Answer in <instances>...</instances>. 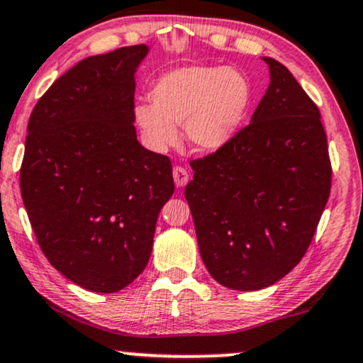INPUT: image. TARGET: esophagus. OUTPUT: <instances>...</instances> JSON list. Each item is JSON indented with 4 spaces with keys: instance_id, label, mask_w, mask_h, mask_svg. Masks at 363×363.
Here are the masks:
<instances>
[{
    "instance_id": "34e87169",
    "label": "esophagus",
    "mask_w": 363,
    "mask_h": 363,
    "mask_svg": "<svg viewBox=\"0 0 363 363\" xmlns=\"http://www.w3.org/2000/svg\"><path fill=\"white\" fill-rule=\"evenodd\" d=\"M172 176H174V182H176L177 187H184L187 184V181H189V174L184 167H174L172 171Z\"/></svg>"
}]
</instances>
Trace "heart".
Returning a JSON list of instances; mask_svg holds the SVG:
<instances>
[{
    "mask_svg": "<svg viewBox=\"0 0 363 363\" xmlns=\"http://www.w3.org/2000/svg\"><path fill=\"white\" fill-rule=\"evenodd\" d=\"M152 102L134 107L142 139L155 152L187 142L199 152H218L240 134L250 116L253 89L245 73L219 65L179 67L154 84Z\"/></svg>",
    "mask_w": 363,
    "mask_h": 363,
    "instance_id": "b5f03b06",
    "label": "heart"
}]
</instances>
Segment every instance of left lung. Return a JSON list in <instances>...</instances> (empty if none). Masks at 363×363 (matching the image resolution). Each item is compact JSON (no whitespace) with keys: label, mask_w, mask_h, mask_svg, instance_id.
Segmentation results:
<instances>
[{"label":"left lung","mask_w":363,"mask_h":363,"mask_svg":"<svg viewBox=\"0 0 363 363\" xmlns=\"http://www.w3.org/2000/svg\"><path fill=\"white\" fill-rule=\"evenodd\" d=\"M263 60L269 85L250 125L192 160L184 191L206 268L240 291L272 286L300 263L332 186L318 107L286 67Z\"/></svg>","instance_id":"8db88e82"}]
</instances>
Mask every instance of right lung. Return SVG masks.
<instances>
[{"instance_id": "right-lung-1", "label": "right lung", "mask_w": 363, "mask_h": 363, "mask_svg": "<svg viewBox=\"0 0 363 363\" xmlns=\"http://www.w3.org/2000/svg\"><path fill=\"white\" fill-rule=\"evenodd\" d=\"M147 45L89 57L63 73L28 122L20 186L38 245L89 291L116 293L144 272L171 160L137 140L135 72Z\"/></svg>"}]
</instances>
